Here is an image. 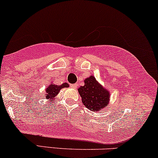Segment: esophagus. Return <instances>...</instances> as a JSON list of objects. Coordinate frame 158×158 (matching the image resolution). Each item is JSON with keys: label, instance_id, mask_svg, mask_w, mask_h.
Returning <instances> with one entry per match:
<instances>
[{"label": "esophagus", "instance_id": "esophagus-1", "mask_svg": "<svg viewBox=\"0 0 158 158\" xmlns=\"http://www.w3.org/2000/svg\"><path fill=\"white\" fill-rule=\"evenodd\" d=\"M77 84H71V85H70V87H72V88H77Z\"/></svg>", "mask_w": 158, "mask_h": 158}]
</instances>
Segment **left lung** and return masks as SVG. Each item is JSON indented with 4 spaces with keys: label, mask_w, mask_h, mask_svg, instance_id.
Segmentation results:
<instances>
[{
    "label": "left lung",
    "mask_w": 158,
    "mask_h": 158,
    "mask_svg": "<svg viewBox=\"0 0 158 158\" xmlns=\"http://www.w3.org/2000/svg\"><path fill=\"white\" fill-rule=\"evenodd\" d=\"M78 91L84 105L89 110L100 111L109 103V91L100 85L93 76L87 78L85 80V85L81 86Z\"/></svg>",
    "instance_id": "8db88e82"
}]
</instances>
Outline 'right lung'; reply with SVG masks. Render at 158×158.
<instances>
[{"label":"right lung","instance_id":"1","mask_svg":"<svg viewBox=\"0 0 158 158\" xmlns=\"http://www.w3.org/2000/svg\"><path fill=\"white\" fill-rule=\"evenodd\" d=\"M69 85L68 83H63L61 85H56L55 84L52 83L50 85H49L46 88V98L52 100V101H53V98L55 96H57V94L60 93V90L62 88H64V87H69Z\"/></svg>","mask_w":158,"mask_h":158}]
</instances>
